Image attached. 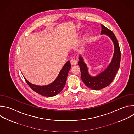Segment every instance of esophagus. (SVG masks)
<instances>
[{
  "label": "esophagus",
  "mask_w": 134,
  "mask_h": 134,
  "mask_svg": "<svg viewBox=\"0 0 134 134\" xmlns=\"http://www.w3.org/2000/svg\"><path fill=\"white\" fill-rule=\"evenodd\" d=\"M70 64L72 66L76 65V64H77V60H76L75 59H71V60H70Z\"/></svg>",
  "instance_id": "1"
}]
</instances>
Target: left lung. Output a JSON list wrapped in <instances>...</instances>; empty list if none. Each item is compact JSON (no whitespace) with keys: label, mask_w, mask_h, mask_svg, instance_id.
<instances>
[{"label":"left lung","mask_w":134,"mask_h":134,"mask_svg":"<svg viewBox=\"0 0 134 134\" xmlns=\"http://www.w3.org/2000/svg\"><path fill=\"white\" fill-rule=\"evenodd\" d=\"M101 25L102 27L101 34H105L109 36L114 45V53L110 63L104 71L96 76H92L89 74L87 65L81 55H79L78 62L81 69L82 81L88 87L96 90L102 89L111 83L119 68L121 58L120 50L115 35L105 26L102 24Z\"/></svg>","instance_id":"1"}]
</instances>
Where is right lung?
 <instances>
[{"instance_id": "add662e5", "label": "right lung", "mask_w": 134, "mask_h": 134, "mask_svg": "<svg viewBox=\"0 0 134 134\" xmlns=\"http://www.w3.org/2000/svg\"><path fill=\"white\" fill-rule=\"evenodd\" d=\"M71 68V64L68 61L60 70L55 80L47 85H37L29 82L25 77V81L29 86L35 92L44 97H53L59 93L64 88L67 81L68 72Z\"/></svg>"}]
</instances>
